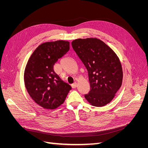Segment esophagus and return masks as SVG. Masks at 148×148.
<instances>
[{
	"instance_id": "esophagus-1",
	"label": "esophagus",
	"mask_w": 148,
	"mask_h": 148,
	"mask_svg": "<svg viewBox=\"0 0 148 148\" xmlns=\"http://www.w3.org/2000/svg\"><path fill=\"white\" fill-rule=\"evenodd\" d=\"M77 86V83H73L72 84H71V87H72L73 88H75Z\"/></svg>"
}]
</instances>
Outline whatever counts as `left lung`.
<instances>
[{
    "label": "left lung",
    "mask_w": 148,
    "mask_h": 148,
    "mask_svg": "<svg viewBox=\"0 0 148 148\" xmlns=\"http://www.w3.org/2000/svg\"><path fill=\"white\" fill-rule=\"evenodd\" d=\"M71 46L88 71L91 88L85 98L94 106H106L122 85L123 71L119 57L97 38L75 39Z\"/></svg>",
    "instance_id": "8db88e82"
}]
</instances>
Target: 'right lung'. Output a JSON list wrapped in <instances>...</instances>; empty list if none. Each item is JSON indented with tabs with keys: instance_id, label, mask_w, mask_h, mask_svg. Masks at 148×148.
Listing matches in <instances>:
<instances>
[{
	"instance_id": "right-lung-1",
	"label": "right lung",
	"mask_w": 148,
	"mask_h": 148,
	"mask_svg": "<svg viewBox=\"0 0 148 148\" xmlns=\"http://www.w3.org/2000/svg\"><path fill=\"white\" fill-rule=\"evenodd\" d=\"M69 49L68 41L42 43L33 52L26 66V88L31 97L43 108H57L63 104L71 89L70 85L62 80L53 69Z\"/></svg>"
}]
</instances>
